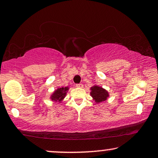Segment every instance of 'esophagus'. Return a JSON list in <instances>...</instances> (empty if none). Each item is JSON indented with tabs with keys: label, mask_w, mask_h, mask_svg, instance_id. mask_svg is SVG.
Instances as JSON below:
<instances>
[{
	"label": "esophagus",
	"mask_w": 158,
	"mask_h": 158,
	"mask_svg": "<svg viewBox=\"0 0 158 158\" xmlns=\"http://www.w3.org/2000/svg\"><path fill=\"white\" fill-rule=\"evenodd\" d=\"M76 86L77 88H83V84H81V83H79V84H76Z\"/></svg>",
	"instance_id": "34e87169"
}]
</instances>
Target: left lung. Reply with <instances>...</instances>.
Returning <instances> with one entry per match:
<instances>
[{
	"instance_id": "8db88e82",
	"label": "left lung",
	"mask_w": 158,
	"mask_h": 158,
	"mask_svg": "<svg viewBox=\"0 0 158 158\" xmlns=\"http://www.w3.org/2000/svg\"><path fill=\"white\" fill-rule=\"evenodd\" d=\"M90 90H91L90 95L96 103H100L106 101L107 99V97H109L108 92L101 87L95 85L90 88Z\"/></svg>"
}]
</instances>
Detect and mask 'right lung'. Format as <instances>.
Here are the masks:
<instances>
[{"label":"right lung","mask_w":158,"mask_h":158,"mask_svg":"<svg viewBox=\"0 0 158 158\" xmlns=\"http://www.w3.org/2000/svg\"><path fill=\"white\" fill-rule=\"evenodd\" d=\"M69 89L68 87L65 88H58L57 90H56L54 94L51 96V99L52 101H61L62 99L64 98V96H66V93Z\"/></svg>","instance_id":"1"}]
</instances>
